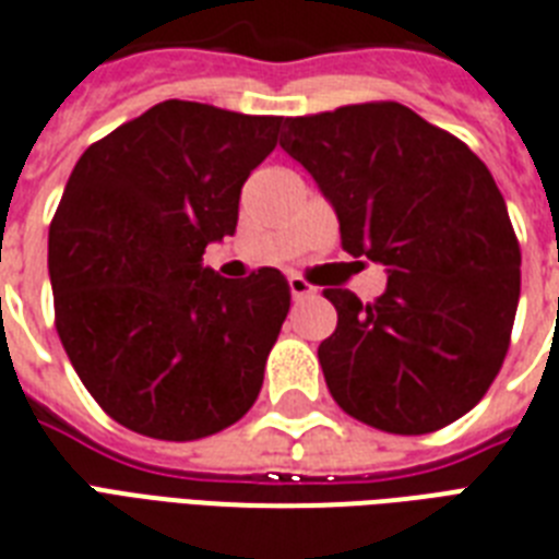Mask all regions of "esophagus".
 Instances as JSON below:
<instances>
[{"mask_svg":"<svg viewBox=\"0 0 559 559\" xmlns=\"http://www.w3.org/2000/svg\"><path fill=\"white\" fill-rule=\"evenodd\" d=\"M288 288H292V297L294 300H306V297H311V294L317 292L314 285L306 283L300 274H292L288 276Z\"/></svg>","mask_w":559,"mask_h":559,"instance_id":"esophagus-1","label":"esophagus"}]
</instances>
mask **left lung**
<instances>
[{"label": "left lung", "instance_id": "8db88e82", "mask_svg": "<svg viewBox=\"0 0 559 559\" xmlns=\"http://www.w3.org/2000/svg\"><path fill=\"white\" fill-rule=\"evenodd\" d=\"M280 146L334 207L343 251L386 267L374 302L323 292L337 308L317 349L332 399L399 436L471 413L502 369L520 302V242L490 169L392 100L285 118Z\"/></svg>", "mask_w": 559, "mask_h": 559}]
</instances>
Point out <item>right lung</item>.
Wrapping results in <instances>:
<instances>
[{
	"label": "right lung",
	"mask_w": 559,
	"mask_h": 559,
	"mask_svg": "<svg viewBox=\"0 0 559 559\" xmlns=\"http://www.w3.org/2000/svg\"><path fill=\"white\" fill-rule=\"evenodd\" d=\"M283 118L164 100L80 155L48 230L62 349L129 430L193 441L236 424L262 390L292 306L276 267L225 280L202 265L236 234L242 185Z\"/></svg>",
	"instance_id": "right-lung-1"
}]
</instances>
